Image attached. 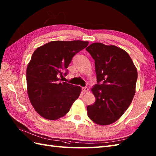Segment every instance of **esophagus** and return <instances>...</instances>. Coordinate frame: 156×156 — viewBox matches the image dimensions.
I'll return each instance as SVG.
<instances>
[{
  "label": "esophagus",
  "mask_w": 156,
  "mask_h": 156,
  "mask_svg": "<svg viewBox=\"0 0 156 156\" xmlns=\"http://www.w3.org/2000/svg\"><path fill=\"white\" fill-rule=\"evenodd\" d=\"M82 91L84 93H87L89 91V88L87 87H82Z\"/></svg>",
  "instance_id": "1"
}]
</instances>
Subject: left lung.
I'll list each match as a JSON object with an SVG mask.
<instances>
[{
  "label": "left lung",
  "mask_w": 156,
  "mask_h": 156,
  "mask_svg": "<svg viewBox=\"0 0 156 156\" xmlns=\"http://www.w3.org/2000/svg\"><path fill=\"white\" fill-rule=\"evenodd\" d=\"M94 60L97 84L91 91L96 100L87 107L94 123H114L130 105L136 93V67L128 53L119 47L93 43L86 48Z\"/></svg>",
  "instance_id": "1"
}]
</instances>
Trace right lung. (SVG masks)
I'll use <instances>...</instances> for the list:
<instances>
[{
    "label": "right lung",
    "mask_w": 156,
    "mask_h": 156,
    "mask_svg": "<svg viewBox=\"0 0 156 156\" xmlns=\"http://www.w3.org/2000/svg\"><path fill=\"white\" fill-rule=\"evenodd\" d=\"M88 44L81 40L52 41L33 53L26 69L27 91L34 108L44 119L64 116L80 95L81 87L60 83L59 76L63 77L73 57Z\"/></svg>",
    "instance_id": "add662e5"
}]
</instances>
